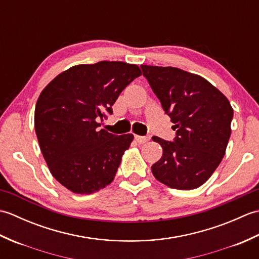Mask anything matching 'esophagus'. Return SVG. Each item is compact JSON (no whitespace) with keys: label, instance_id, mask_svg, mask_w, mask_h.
Returning a JSON list of instances; mask_svg holds the SVG:
<instances>
[{"label":"esophagus","instance_id":"1","mask_svg":"<svg viewBox=\"0 0 259 259\" xmlns=\"http://www.w3.org/2000/svg\"><path fill=\"white\" fill-rule=\"evenodd\" d=\"M135 139L137 140L138 144H145L148 140L150 139V137H142V136H135Z\"/></svg>","mask_w":259,"mask_h":259}]
</instances>
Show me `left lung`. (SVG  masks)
Masks as SVG:
<instances>
[{
  "label": "left lung",
  "instance_id": "obj_1",
  "mask_svg": "<svg viewBox=\"0 0 259 259\" xmlns=\"http://www.w3.org/2000/svg\"><path fill=\"white\" fill-rule=\"evenodd\" d=\"M141 69L176 130L174 141L152 137L162 147V157L151 171L170 188L196 189L223 160L234 110L228 99L200 75L174 67Z\"/></svg>",
  "mask_w": 259,
  "mask_h": 259
}]
</instances>
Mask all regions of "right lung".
<instances>
[{
	"label": "right lung",
	"instance_id": "obj_1",
	"mask_svg": "<svg viewBox=\"0 0 259 259\" xmlns=\"http://www.w3.org/2000/svg\"><path fill=\"white\" fill-rule=\"evenodd\" d=\"M138 65L121 61L79 64L57 75L38 97L34 126L52 176L74 194L89 195L112 183L134 135H112L99 119L130 82Z\"/></svg>",
	"mask_w": 259,
	"mask_h": 259
}]
</instances>
